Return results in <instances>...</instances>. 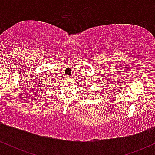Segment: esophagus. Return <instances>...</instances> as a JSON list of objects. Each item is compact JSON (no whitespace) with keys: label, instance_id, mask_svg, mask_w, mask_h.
Returning <instances> with one entry per match:
<instances>
[{"label":"esophagus","instance_id":"obj_1","mask_svg":"<svg viewBox=\"0 0 155 155\" xmlns=\"http://www.w3.org/2000/svg\"><path fill=\"white\" fill-rule=\"evenodd\" d=\"M67 79H71V77H70V76H67Z\"/></svg>","mask_w":155,"mask_h":155}]
</instances>
